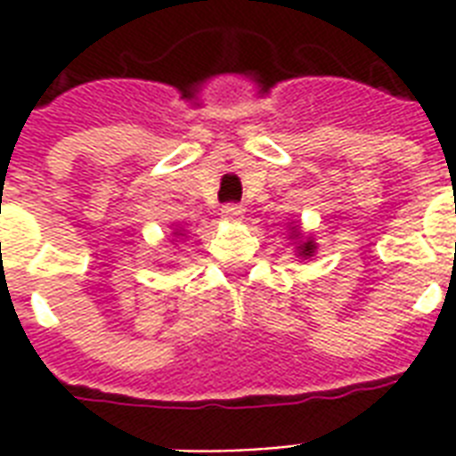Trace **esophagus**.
I'll return each mask as SVG.
<instances>
[{
  "instance_id": "esophagus-1",
  "label": "esophagus",
  "mask_w": 456,
  "mask_h": 456,
  "mask_svg": "<svg viewBox=\"0 0 456 456\" xmlns=\"http://www.w3.org/2000/svg\"><path fill=\"white\" fill-rule=\"evenodd\" d=\"M220 215L224 217V220L236 222V220H241V217H243V208H241V205H236V203H227L224 208H222Z\"/></svg>"
}]
</instances>
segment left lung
Here are the masks:
<instances>
[{
    "mask_svg": "<svg viewBox=\"0 0 456 456\" xmlns=\"http://www.w3.org/2000/svg\"><path fill=\"white\" fill-rule=\"evenodd\" d=\"M298 248H301V256H304V258H305V256H313V248H315V243L305 241L304 246H298Z\"/></svg>",
    "mask_w": 456,
    "mask_h": 456,
    "instance_id": "left-lung-1",
    "label": "left lung"
}]
</instances>
